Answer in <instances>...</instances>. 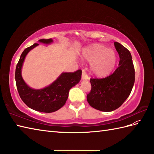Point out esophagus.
<instances>
[{"label": "esophagus", "mask_w": 154, "mask_h": 154, "mask_svg": "<svg viewBox=\"0 0 154 154\" xmlns=\"http://www.w3.org/2000/svg\"><path fill=\"white\" fill-rule=\"evenodd\" d=\"M82 79H89V76L86 73L84 69L82 70Z\"/></svg>", "instance_id": "34e87169"}]
</instances>
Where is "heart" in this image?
I'll return each instance as SVG.
<instances>
[{"label":"heart","instance_id":"b5f03b06","mask_svg":"<svg viewBox=\"0 0 154 154\" xmlns=\"http://www.w3.org/2000/svg\"><path fill=\"white\" fill-rule=\"evenodd\" d=\"M82 57L91 63V71L98 77L109 75L116 63L115 52L101 44H93L86 48L83 51Z\"/></svg>","mask_w":154,"mask_h":154}]
</instances>
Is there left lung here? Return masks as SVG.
Masks as SVG:
<instances>
[{
	"label": "left lung",
	"mask_w": 154,
	"mask_h": 154,
	"mask_svg": "<svg viewBox=\"0 0 154 154\" xmlns=\"http://www.w3.org/2000/svg\"><path fill=\"white\" fill-rule=\"evenodd\" d=\"M114 46L119 54V67L105 78L91 79V90L87 95L91 106L104 112H110L122 105L129 97L135 81L131 54L119 42H114Z\"/></svg>",
	"instance_id": "left-lung-1"
}]
</instances>
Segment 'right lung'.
Listing matches in <instances>:
<instances>
[{
	"label": "right lung",
	"mask_w": 154,
	"mask_h": 154,
	"mask_svg": "<svg viewBox=\"0 0 154 154\" xmlns=\"http://www.w3.org/2000/svg\"><path fill=\"white\" fill-rule=\"evenodd\" d=\"M39 42L49 44L53 42V40L42 39ZM38 45L34 44L26 48L21 54L16 67V87L21 99L29 108L41 112L50 113L61 109L65 104L69 91L80 81L82 71L79 69L73 73H62L54 82L44 89H32L23 80L21 69L28 52Z\"/></svg>",
	"instance_id": "1"
}]
</instances>
